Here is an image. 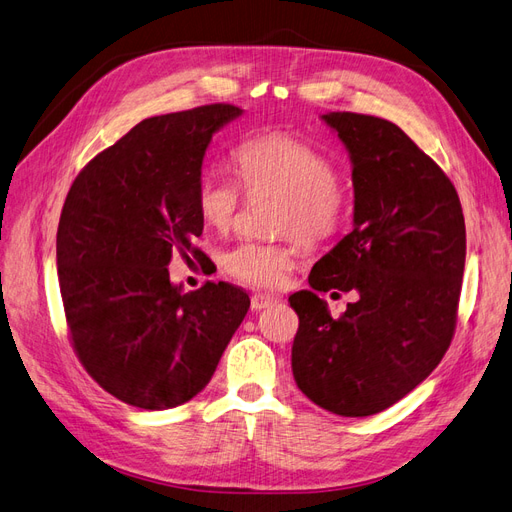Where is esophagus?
<instances>
[{"label": "esophagus", "mask_w": 512, "mask_h": 512, "mask_svg": "<svg viewBox=\"0 0 512 512\" xmlns=\"http://www.w3.org/2000/svg\"><path fill=\"white\" fill-rule=\"evenodd\" d=\"M273 303H275V297H269V294H254L250 305H252V312H260V309H267Z\"/></svg>", "instance_id": "1"}]
</instances>
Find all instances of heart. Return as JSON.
<instances>
[{"instance_id": "obj_1", "label": "heart", "mask_w": 512, "mask_h": 512, "mask_svg": "<svg viewBox=\"0 0 512 512\" xmlns=\"http://www.w3.org/2000/svg\"><path fill=\"white\" fill-rule=\"evenodd\" d=\"M241 185L250 198H275L273 228L303 245L333 237L348 209V192L335 164L320 149L288 132H265L243 141L232 153ZM241 194L228 179L207 175L196 190L203 222L228 230L235 222ZM290 245L243 241L222 258L224 271L252 288H280L292 269Z\"/></svg>"}]
</instances>
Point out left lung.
<instances>
[{
	"label": "left lung",
	"instance_id": "8db88e82",
	"mask_svg": "<svg viewBox=\"0 0 512 512\" xmlns=\"http://www.w3.org/2000/svg\"><path fill=\"white\" fill-rule=\"evenodd\" d=\"M352 164V230L294 292L292 376L339 416L382 412L414 391L451 346L466 265L455 185L395 123L327 113ZM352 289L335 321L318 291Z\"/></svg>",
	"mask_w": 512,
	"mask_h": 512
}]
</instances>
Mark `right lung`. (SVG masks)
<instances>
[{
    "mask_svg": "<svg viewBox=\"0 0 512 512\" xmlns=\"http://www.w3.org/2000/svg\"><path fill=\"white\" fill-rule=\"evenodd\" d=\"M243 111L209 104L149 117L74 179L57 228V275L79 361L141 410L185 404L209 384L250 297L226 282L183 292L175 254L198 256L196 190L213 134Z\"/></svg>",
    "mask_w": 512,
    "mask_h": 512,
    "instance_id": "add662e5",
    "label": "right lung"
}]
</instances>
